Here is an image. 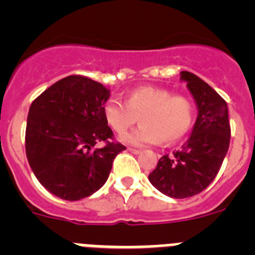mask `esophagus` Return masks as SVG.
<instances>
[{
	"label": "esophagus",
	"instance_id": "34e87169",
	"mask_svg": "<svg viewBox=\"0 0 255 255\" xmlns=\"http://www.w3.org/2000/svg\"><path fill=\"white\" fill-rule=\"evenodd\" d=\"M129 152L134 153V154H139V153H141L140 149H136V148H129Z\"/></svg>",
	"mask_w": 255,
	"mask_h": 255
}]
</instances>
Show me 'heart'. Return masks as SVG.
<instances>
[{
  "label": "heart",
  "instance_id": "heart-1",
  "mask_svg": "<svg viewBox=\"0 0 255 255\" xmlns=\"http://www.w3.org/2000/svg\"><path fill=\"white\" fill-rule=\"evenodd\" d=\"M103 116L114 131L125 134L136 121L138 129L125 135L123 140L131 145L163 141L175 143L190 130L194 123L193 101L182 94L157 87H139L125 96L124 103L110 100L103 106Z\"/></svg>",
  "mask_w": 255,
  "mask_h": 255
}]
</instances>
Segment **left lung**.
<instances>
[{
	"label": "left lung",
	"instance_id": "left-lung-1",
	"mask_svg": "<svg viewBox=\"0 0 255 255\" xmlns=\"http://www.w3.org/2000/svg\"><path fill=\"white\" fill-rule=\"evenodd\" d=\"M181 80L197 102V121L181 149L161 157L148 177L157 190L176 199L199 194L215 180L231 135L226 101L194 74L181 71Z\"/></svg>",
	"mask_w": 255,
	"mask_h": 255
}]
</instances>
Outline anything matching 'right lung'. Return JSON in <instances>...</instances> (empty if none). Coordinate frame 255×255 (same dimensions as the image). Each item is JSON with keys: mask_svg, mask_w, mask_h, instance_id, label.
Listing matches in <instances>:
<instances>
[{"mask_svg": "<svg viewBox=\"0 0 255 255\" xmlns=\"http://www.w3.org/2000/svg\"><path fill=\"white\" fill-rule=\"evenodd\" d=\"M110 91L83 75H71L38 96L25 131L26 158L38 181L56 197L79 200L105 185L125 145L114 141L103 116ZM105 142L102 148L95 145Z\"/></svg>", "mask_w": 255, "mask_h": 255, "instance_id": "obj_1", "label": "right lung"}]
</instances>
